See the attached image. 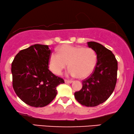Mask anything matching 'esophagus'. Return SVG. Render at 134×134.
<instances>
[{
    "mask_svg": "<svg viewBox=\"0 0 134 134\" xmlns=\"http://www.w3.org/2000/svg\"><path fill=\"white\" fill-rule=\"evenodd\" d=\"M64 82H65L67 83H71L73 81H72V80H66L65 79V80H64Z\"/></svg>",
    "mask_w": 134,
    "mask_h": 134,
    "instance_id": "obj_1",
    "label": "esophagus"
}]
</instances>
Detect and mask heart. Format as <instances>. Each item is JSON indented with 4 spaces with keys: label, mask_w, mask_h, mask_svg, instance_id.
I'll use <instances>...</instances> for the list:
<instances>
[{
    "label": "heart",
    "mask_w": 134,
    "mask_h": 134,
    "mask_svg": "<svg viewBox=\"0 0 134 134\" xmlns=\"http://www.w3.org/2000/svg\"><path fill=\"white\" fill-rule=\"evenodd\" d=\"M97 58L96 52L91 48L81 46L63 45L58 49V53H52L50 55V70L56 75H60L62 70L70 67L67 75L85 78L92 73Z\"/></svg>",
    "instance_id": "b5f03b06"
}]
</instances>
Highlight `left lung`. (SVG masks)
<instances>
[{"label": "left lung", "mask_w": 134, "mask_h": 134, "mask_svg": "<svg viewBox=\"0 0 134 134\" xmlns=\"http://www.w3.org/2000/svg\"><path fill=\"white\" fill-rule=\"evenodd\" d=\"M96 52L97 62L91 76L82 81V88L74 93L75 99L86 107H96L109 99L117 82V61L112 51L100 43L88 42Z\"/></svg>", "instance_id": "left-lung-1"}]
</instances>
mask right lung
Wrapping results in <instances>:
<instances>
[{"label":"right lung","instance_id":"add662e5","mask_svg":"<svg viewBox=\"0 0 134 134\" xmlns=\"http://www.w3.org/2000/svg\"><path fill=\"white\" fill-rule=\"evenodd\" d=\"M51 53L49 46L35 44L19 52L12 63L14 91L32 107L47 105L57 95L56 87L64 83L49 70Z\"/></svg>","mask_w":134,"mask_h":134}]
</instances>
